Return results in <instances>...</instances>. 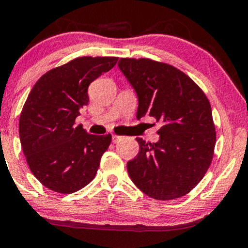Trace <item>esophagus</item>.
Masks as SVG:
<instances>
[{
  "label": "esophagus",
  "instance_id": "34e87169",
  "mask_svg": "<svg viewBox=\"0 0 248 248\" xmlns=\"http://www.w3.org/2000/svg\"><path fill=\"white\" fill-rule=\"evenodd\" d=\"M122 139V136H119V135H112V140H113V142H114V143H118L119 141H120Z\"/></svg>",
  "mask_w": 248,
  "mask_h": 248
}]
</instances>
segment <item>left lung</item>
Returning a JSON list of instances; mask_svg holds the SVG:
<instances>
[{
    "instance_id": "obj_1",
    "label": "left lung",
    "mask_w": 248,
    "mask_h": 248,
    "mask_svg": "<svg viewBox=\"0 0 248 248\" xmlns=\"http://www.w3.org/2000/svg\"><path fill=\"white\" fill-rule=\"evenodd\" d=\"M119 69L138 95L136 118L160 122V139L147 143L127 163L142 192L158 201L190 192L209 169L216 144L211 105L192 79L171 65L152 59L121 58Z\"/></svg>"
}]
</instances>
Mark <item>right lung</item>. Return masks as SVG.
<instances>
[{"label": "right lung", "mask_w": 248, "mask_h": 248, "mask_svg": "<svg viewBox=\"0 0 248 248\" xmlns=\"http://www.w3.org/2000/svg\"><path fill=\"white\" fill-rule=\"evenodd\" d=\"M118 62L79 57L43 75L19 118V140L31 172L47 189L72 193L95 177L112 135H92L76 124L88 104L87 88Z\"/></svg>", "instance_id": "1"}]
</instances>
